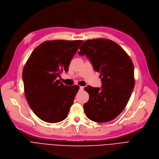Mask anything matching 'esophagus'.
<instances>
[{
	"label": "esophagus",
	"instance_id": "34e87169",
	"mask_svg": "<svg viewBox=\"0 0 159 159\" xmlns=\"http://www.w3.org/2000/svg\"><path fill=\"white\" fill-rule=\"evenodd\" d=\"M84 87H83V86L80 87V90H84Z\"/></svg>",
	"mask_w": 159,
	"mask_h": 159
}]
</instances>
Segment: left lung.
Wrapping results in <instances>:
<instances>
[{
    "instance_id": "8db88e82",
    "label": "left lung",
    "mask_w": 159,
    "mask_h": 159,
    "mask_svg": "<svg viewBox=\"0 0 159 159\" xmlns=\"http://www.w3.org/2000/svg\"><path fill=\"white\" fill-rule=\"evenodd\" d=\"M78 54L86 55L96 72L100 73L102 87H85L89 94L84 107L94 122H107L126 107L134 87V65L126 52L116 43L98 38L85 41Z\"/></svg>"
}]
</instances>
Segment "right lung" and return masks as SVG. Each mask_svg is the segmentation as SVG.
<instances>
[{"label": "right lung", "instance_id": "right-lung-1", "mask_svg": "<svg viewBox=\"0 0 159 159\" xmlns=\"http://www.w3.org/2000/svg\"><path fill=\"white\" fill-rule=\"evenodd\" d=\"M82 40L47 41L36 47L26 62L22 80L26 100L41 120L57 123L65 120L74 103L78 85H63L57 77L69 70Z\"/></svg>", "mask_w": 159, "mask_h": 159}]
</instances>
